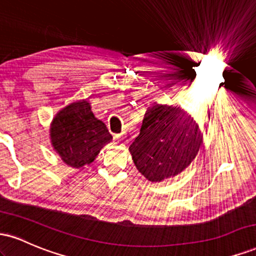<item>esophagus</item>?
<instances>
[{
  "label": "esophagus",
  "mask_w": 256,
  "mask_h": 256,
  "mask_svg": "<svg viewBox=\"0 0 256 256\" xmlns=\"http://www.w3.org/2000/svg\"><path fill=\"white\" fill-rule=\"evenodd\" d=\"M122 137V134H116V136H114V138H116V140H120V138Z\"/></svg>",
  "instance_id": "esophagus-1"
}]
</instances>
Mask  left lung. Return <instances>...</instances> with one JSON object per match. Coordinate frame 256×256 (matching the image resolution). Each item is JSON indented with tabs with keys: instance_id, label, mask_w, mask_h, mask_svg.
I'll list each match as a JSON object with an SVG mask.
<instances>
[{
	"instance_id": "8db88e82",
	"label": "left lung",
	"mask_w": 256,
	"mask_h": 256,
	"mask_svg": "<svg viewBox=\"0 0 256 256\" xmlns=\"http://www.w3.org/2000/svg\"><path fill=\"white\" fill-rule=\"evenodd\" d=\"M201 130L180 107L155 102L144 114L140 134L130 146L137 170L150 182L184 171L202 146Z\"/></svg>"
}]
</instances>
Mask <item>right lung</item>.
Here are the masks:
<instances>
[{
    "label": "right lung",
    "mask_w": 256,
    "mask_h": 256,
    "mask_svg": "<svg viewBox=\"0 0 256 256\" xmlns=\"http://www.w3.org/2000/svg\"><path fill=\"white\" fill-rule=\"evenodd\" d=\"M101 120L95 118L86 100L66 106L50 124V142L66 165L79 168L95 160L112 140Z\"/></svg>",
    "instance_id": "obj_1"
}]
</instances>
